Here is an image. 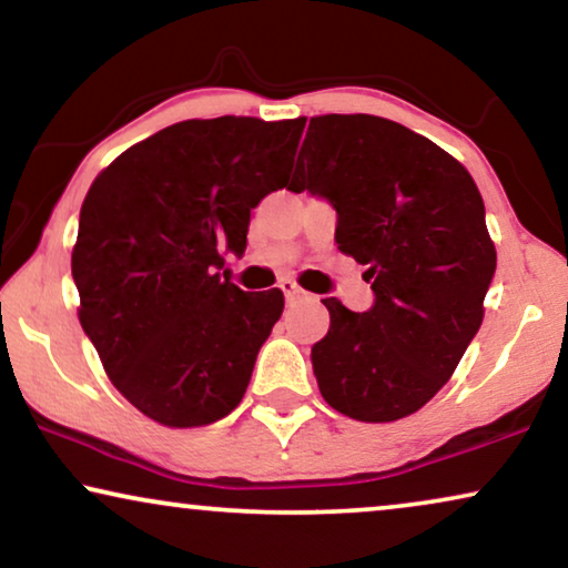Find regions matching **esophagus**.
<instances>
[{
  "instance_id": "obj_1",
  "label": "esophagus",
  "mask_w": 568,
  "mask_h": 568,
  "mask_svg": "<svg viewBox=\"0 0 568 568\" xmlns=\"http://www.w3.org/2000/svg\"><path fill=\"white\" fill-rule=\"evenodd\" d=\"M278 290L284 292V297H286V300H305V297H307V292H305V290H300V286L294 284L292 278H284V282L278 284Z\"/></svg>"
}]
</instances>
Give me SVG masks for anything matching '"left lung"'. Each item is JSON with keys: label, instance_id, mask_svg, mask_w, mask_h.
<instances>
[{"label": "left lung", "instance_id": "1", "mask_svg": "<svg viewBox=\"0 0 568 568\" xmlns=\"http://www.w3.org/2000/svg\"><path fill=\"white\" fill-rule=\"evenodd\" d=\"M290 191L336 209L338 251L375 292L367 313L323 300L331 328L310 354L321 395L356 422L416 414L478 333L496 271L470 173L400 123L331 113L310 119Z\"/></svg>", "mask_w": 568, "mask_h": 568}]
</instances>
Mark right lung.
Masks as SVG:
<instances>
[{"label": "right lung", "instance_id": "1", "mask_svg": "<svg viewBox=\"0 0 568 568\" xmlns=\"http://www.w3.org/2000/svg\"><path fill=\"white\" fill-rule=\"evenodd\" d=\"M305 121H181L119 154L90 185L72 251L80 323L119 393L165 426L237 408L282 317V290L222 282L251 209L290 178Z\"/></svg>", "mask_w": 568, "mask_h": 568}]
</instances>
